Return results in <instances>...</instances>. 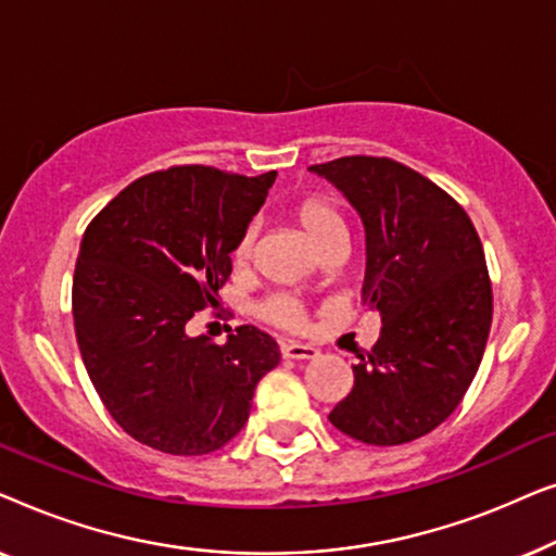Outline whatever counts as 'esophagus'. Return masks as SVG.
<instances>
[{"instance_id":"1","label":"esophagus","mask_w":556,"mask_h":556,"mask_svg":"<svg viewBox=\"0 0 556 556\" xmlns=\"http://www.w3.org/2000/svg\"><path fill=\"white\" fill-rule=\"evenodd\" d=\"M280 354H283V359H314V356H318V349L311 344H301V341H283L280 344Z\"/></svg>"}]
</instances>
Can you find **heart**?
Here are the masks:
<instances>
[{"mask_svg":"<svg viewBox=\"0 0 556 556\" xmlns=\"http://www.w3.org/2000/svg\"><path fill=\"white\" fill-rule=\"evenodd\" d=\"M288 217L293 219L295 227L306 235L311 245H314L318 253L324 248L333 245V242H344V219H341L339 210L333 207L329 200L324 197H303V200L293 202L288 207ZM255 250V227L242 232L238 245H235V263L245 265L250 263ZM261 316L265 321L280 326V329H301L303 326V308L299 301L291 299V295H270L268 301L261 306Z\"/></svg>","mask_w":556,"mask_h":556,"instance_id":"heart-1","label":"heart"}]
</instances>
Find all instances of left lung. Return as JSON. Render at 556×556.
Wrapping results in <instances>:
<instances>
[{"mask_svg": "<svg viewBox=\"0 0 556 556\" xmlns=\"http://www.w3.org/2000/svg\"><path fill=\"white\" fill-rule=\"evenodd\" d=\"M359 212L367 240L362 301L382 331L329 420L367 445H402L460 405L483 359L493 295L466 210L422 174L379 156L308 166Z\"/></svg>", "mask_w": 556, "mask_h": 556, "instance_id": "obj_1", "label": "left lung"}]
</instances>
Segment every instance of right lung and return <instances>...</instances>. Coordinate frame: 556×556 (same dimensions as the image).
Masks as SVG:
<instances>
[{"label":"right lung","mask_w":556,"mask_h":556,"mask_svg":"<svg viewBox=\"0 0 556 556\" xmlns=\"http://www.w3.org/2000/svg\"><path fill=\"white\" fill-rule=\"evenodd\" d=\"M273 181L276 172L172 166L131 181L83 235L73 276L83 364L113 420L154 451H219L278 367L276 339L255 326L225 344L187 333L189 318L217 303Z\"/></svg>","instance_id":"right-lung-1"}]
</instances>
